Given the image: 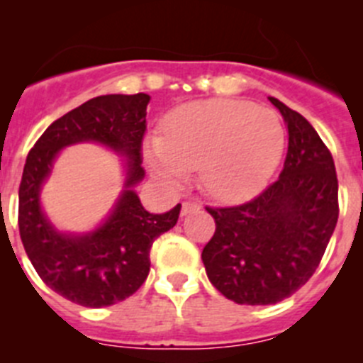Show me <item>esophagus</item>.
I'll list each match as a JSON object with an SVG mask.
<instances>
[{
	"label": "esophagus",
	"instance_id": "esophagus-1",
	"mask_svg": "<svg viewBox=\"0 0 363 363\" xmlns=\"http://www.w3.org/2000/svg\"><path fill=\"white\" fill-rule=\"evenodd\" d=\"M196 211H200V205L194 203V201H185L182 205V216H189V214L196 213Z\"/></svg>",
	"mask_w": 363,
	"mask_h": 363
}]
</instances>
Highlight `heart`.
Returning <instances> with one entry per match:
<instances>
[{
	"instance_id": "heart-1",
	"label": "heart",
	"mask_w": 363,
	"mask_h": 363,
	"mask_svg": "<svg viewBox=\"0 0 363 363\" xmlns=\"http://www.w3.org/2000/svg\"><path fill=\"white\" fill-rule=\"evenodd\" d=\"M285 149L280 118L240 99H205L172 111L162 138L145 147L149 171L165 184H182L198 169V182L218 201L258 194Z\"/></svg>"
}]
</instances>
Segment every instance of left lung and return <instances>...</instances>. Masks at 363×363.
I'll return each instance as SVG.
<instances>
[{
  "label": "left lung",
  "instance_id": "obj_1",
  "mask_svg": "<svg viewBox=\"0 0 363 363\" xmlns=\"http://www.w3.org/2000/svg\"><path fill=\"white\" fill-rule=\"evenodd\" d=\"M289 147L280 178L258 198L209 209L216 221L201 259L211 284L240 306H271L313 277L338 221L335 162L306 118L280 99Z\"/></svg>",
  "mask_w": 363,
  "mask_h": 363
}]
</instances>
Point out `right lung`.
I'll return each mask as SVG.
<instances>
[{
  "label": "right lung",
  "mask_w": 363,
  "mask_h": 363,
  "mask_svg": "<svg viewBox=\"0 0 363 363\" xmlns=\"http://www.w3.org/2000/svg\"><path fill=\"white\" fill-rule=\"evenodd\" d=\"M149 94L98 96L49 125L28 152L19 185V236L28 259L54 293L85 307H107L142 287L150 247L176 225L182 205L162 214L145 209L138 184L145 178L142 140ZM98 143L122 158L124 184L94 230L74 233L53 225L40 203L43 185L63 148Z\"/></svg>",
  "instance_id": "right-lung-1"
}]
</instances>
